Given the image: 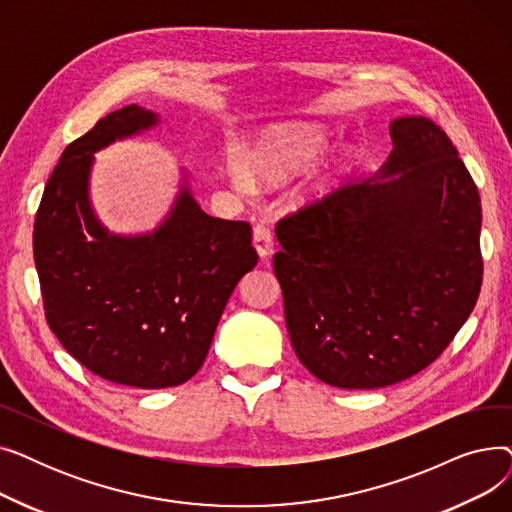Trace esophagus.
<instances>
[{"instance_id": "1", "label": "esophagus", "mask_w": 512, "mask_h": 512, "mask_svg": "<svg viewBox=\"0 0 512 512\" xmlns=\"http://www.w3.org/2000/svg\"><path fill=\"white\" fill-rule=\"evenodd\" d=\"M253 247L261 259H267L274 253V238L265 226H257L253 232Z\"/></svg>"}]
</instances>
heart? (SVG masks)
I'll return each instance as SVG.
<instances>
[{"label":"heart","instance_id":"1","mask_svg":"<svg viewBox=\"0 0 512 512\" xmlns=\"http://www.w3.org/2000/svg\"><path fill=\"white\" fill-rule=\"evenodd\" d=\"M330 139L332 134L324 126L311 122L267 124L242 149L240 166L230 168L228 180L240 193L253 191V186L274 191L301 176L317 160L301 188L299 201L313 203L324 199L357 170L361 159L355 147L342 145L319 160Z\"/></svg>","mask_w":512,"mask_h":512}]
</instances>
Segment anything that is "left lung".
Masks as SVG:
<instances>
[{"label":"left lung","instance_id":"left-lung-1","mask_svg":"<svg viewBox=\"0 0 512 512\" xmlns=\"http://www.w3.org/2000/svg\"><path fill=\"white\" fill-rule=\"evenodd\" d=\"M390 137L371 178L276 226L294 353L346 390L384 388L436 361L481 288V203L459 151L423 116L392 120Z\"/></svg>","mask_w":512,"mask_h":512}]
</instances>
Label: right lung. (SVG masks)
<instances>
[{"instance_id":"obj_1","label":"right lung","mask_w":512,"mask_h":512,"mask_svg":"<svg viewBox=\"0 0 512 512\" xmlns=\"http://www.w3.org/2000/svg\"><path fill=\"white\" fill-rule=\"evenodd\" d=\"M159 122V114L132 103L70 143L45 186L33 232L51 332L99 378L143 390L193 378L230 294L257 265L251 226L207 215L186 168L153 230L116 234L97 218L95 153Z\"/></svg>"}]
</instances>
